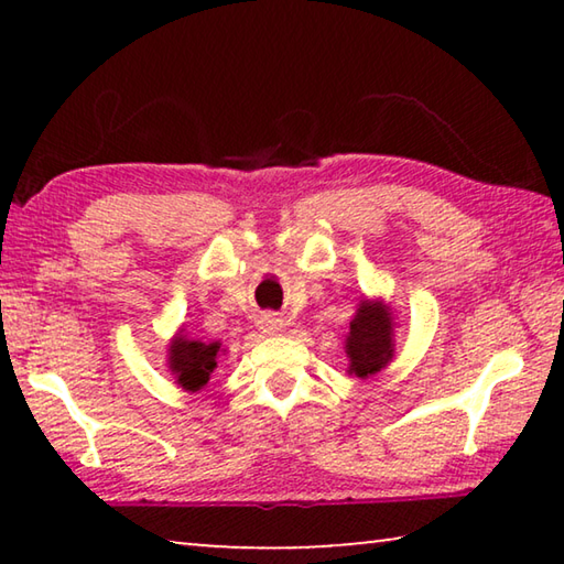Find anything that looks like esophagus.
I'll return each instance as SVG.
<instances>
[{
  "label": "esophagus",
  "mask_w": 564,
  "mask_h": 564,
  "mask_svg": "<svg viewBox=\"0 0 564 564\" xmlns=\"http://www.w3.org/2000/svg\"><path fill=\"white\" fill-rule=\"evenodd\" d=\"M259 326L263 333H279L283 328V321L279 316H271V313H265V316H261Z\"/></svg>",
  "instance_id": "1"
}]
</instances>
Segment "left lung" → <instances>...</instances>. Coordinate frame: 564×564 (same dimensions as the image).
Masks as SVG:
<instances>
[{
	"instance_id": "8db88e82",
	"label": "left lung",
	"mask_w": 564,
	"mask_h": 564,
	"mask_svg": "<svg viewBox=\"0 0 564 564\" xmlns=\"http://www.w3.org/2000/svg\"><path fill=\"white\" fill-rule=\"evenodd\" d=\"M393 311L383 301H360L346 336L348 373L358 378L376 376L393 360Z\"/></svg>"
}]
</instances>
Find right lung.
<instances>
[{
	"label": "right lung",
	"mask_w": 564,
	"mask_h": 564,
	"mask_svg": "<svg viewBox=\"0 0 564 564\" xmlns=\"http://www.w3.org/2000/svg\"><path fill=\"white\" fill-rule=\"evenodd\" d=\"M218 352H221V343H202L178 330L169 346V370L178 388L198 393L214 373Z\"/></svg>",
	"instance_id": "1"
}]
</instances>
